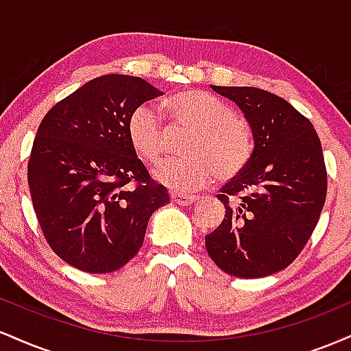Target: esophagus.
Returning <instances> with one entry per match:
<instances>
[{"mask_svg": "<svg viewBox=\"0 0 351 351\" xmlns=\"http://www.w3.org/2000/svg\"><path fill=\"white\" fill-rule=\"evenodd\" d=\"M196 196L193 195H183V193H171V201L180 206H189V204L195 203Z\"/></svg>", "mask_w": 351, "mask_h": 351, "instance_id": "esophagus-1", "label": "esophagus"}]
</instances>
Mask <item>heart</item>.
Instances as JSON below:
<instances>
[{"mask_svg": "<svg viewBox=\"0 0 351 351\" xmlns=\"http://www.w3.org/2000/svg\"><path fill=\"white\" fill-rule=\"evenodd\" d=\"M163 106L176 120L191 125L195 134L188 145L189 156L165 158L152 168L156 183L186 193L209 183L216 171L228 178L247 163L251 130L226 102L204 90H183ZM162 115L153 106L136 107L128 119V140L145 162H153L162 152Z\"/></svg>", "mask_w": 351, "mask_h": 351, "instance_id": "1", "label": "heart"}]
</instances>
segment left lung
<instances>
[{
  "instance_id": "1",
  "label": "left lung",
  "mask_w": 351,
  "mask_h": 351,
  "mask_svg": "<svg viewBox=\"0 0 351 351\" xmlns=\"http://www.w3.org/2000/svg\"><path fill=\"white\" fill-rule=\"evenodd\" d=\"M236 104L254 150L221 189L226 215L206 236L221 271L243 279L272 276L299 256L327 196V170L315 128L287 100L257 87L211 86Z\"/></svg>"
}]
</instances>
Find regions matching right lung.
<instances>
[{
	"label": "right lung",
	"instance_id": "right-lung-1",
	"mask_svg": "<svg viewBox=\"0 0 351 351\" xmlns=\"http://www.w3.org/2000/svg\"><path fill=\"white\" fill-rule=\"evenodd\" d=\"M160 95L142 77L100 75L39 125L27 165L31 199L52 251L79 271L123 267L142 247L150 216L170 203L127 134L132 112Z\"/></svg>",
	"mask_w": 351,
	"mask_h": 351
}]
</instances>
